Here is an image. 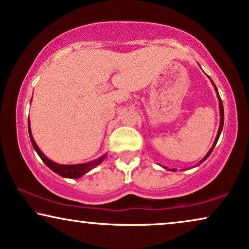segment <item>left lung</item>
Listing matches in <instances>:
<instances>
[{
	"mask_svg": "<svg viewBox=\"0 0 249 249\" xmlns=\"http://www.w3.org/2000/svg\"><path fill=\"white\" fill-rule=\"evenodd\" d=\"M212 83H213V86H214V88H215V90H216V93H217V97H218V103H219V113H221V122H219V128H218V131H217V136H216V138H215V142H214V144H213V146L211 147V150L208 151V153L206 154L205 156V158H203V159L200 161V163H202L203 161H205L206 159H207V158L211 156V153H212V151L214 150V147H215V145H216V143H217V141H218V138H219V135H221V132H222V129H223V124H224V109H223V104H222V99H221V97H219V95H218V91H217V88H216V86H215V83L212 81ZM199 163V164H200ZM173 172H175V169H172Z\"/></svg>",
	"mask_w": 249,
	"mask_h": 249,
	"instance_id": "obj_1",
	"label": "left lung"
}]
</instances>
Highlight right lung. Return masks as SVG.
<instances>
[{
	"instance_id": "obj_1",
	"label": "right lung",
	"mask_w": 249,
	"mask_h": 249,
	"mask_svg": "<svg viewBox=\"0 0 249 249\" xmlns=\"http://www.w3.org/2000/svg\"><path fill=\"white\" fill-rule=\"evenodd\" d=\"M28 134H30L32 145H33L34 150L36 151L38 157L41 158L42 161H43V162L46 163L51 170H53V172L58 174V175H60L61 177H66V178H79V177H81V176L85 175V174L90 172V170L98 166V164H101L106 158V154H104V156L98 158V159L95 160V161H91V162L79 163V164H59V163H56V162H53V161H51L50 159H48V158L41 152V150L38 148L36 143H35L33 135H32L30 122H28Z\"/></svg>"
}]
</instances>
